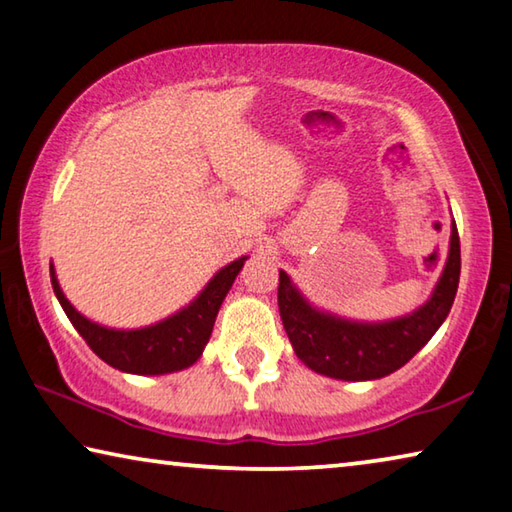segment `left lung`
Instances as JSON below:
<instances>
[{
  "label": "left lung",
  "instance_id": "1",
  "mask_svg": "<svg viewBox=\"0 0 512 512\" xmlns=\"http://www.w3.org/2000/svg\"><path fill=\"white\" fill-rule=\"evenodd\" d=\"M460 279V240L451 224L449 254L431 297L413 313L358 322L317 308L286 272H279V311L297 358L340 381H374L404 367L447 320Z\"/></svg>",
  "mask_w": 512,
  "mask_h": 512
}]
</instances>
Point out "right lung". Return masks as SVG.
Returning <instances> with one entry per match:
<instances>
[{
  "mask_svg": "<svg viewBox=\"0 0 512 512\" xmlns=\"http://www.w3.org/2000/svg\"><path fill=\"white\" fill-rule=\"evenodd\" d=\"M247 258L249 256H240L233 263L224 265L220 272H215L204 290L181 311L167 315L156 324L140 326V329H111V326L88 320L65 297L61 283L56 279L54 263H49V274H52L54 295L63 306L67 320L104 363L127 374L158 376L186 370L204 354L226 292L231 290Z\"/></svg>",
  "mask_w": 512,
  "mask_h": 512,
  "instance_id": "1",
  "label": "right lung"
}]
</instances>
